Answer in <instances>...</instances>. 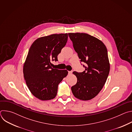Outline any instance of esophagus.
<instances>
[{
    "mask_svg": "<svg viewBox=\"0 0 132 132\" xmlns=\"http://www.w3.org/2000/svg\"><path fill=\"white\" fill-rule=\"evenodd\" d=\"M72 73V71H68V74L69 75H71Z\"/></svg>",
    "mask_w": 132,
    "mask_h": 132,
    "instance_id": "34e87169",
    "label": "esophagus"
}]
</instances>
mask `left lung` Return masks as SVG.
<instances>
[{
	"instance_id": "8db88e82",
	"label": "left lung",
	"mask_w": 132,
	"mask_h": 132,
	"mask_svg": "<svg viewBox=\"0 0 132 132\" xmlns=\"http://www.w3.org/2000/svg\"><path fill=\"white\" fill-rule=\"evenodd\" d=\"M69 37L80 61L86 64L82 72L73 71L76 84L71 87L73 96L81 100L95 98L102 90L110 71L107 49L99 39L84 33H69Z\"/></svg>"
}]
</instances>
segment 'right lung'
I'll use <instances>...</instances> for the list:
<instances>
[{
	"instance_id": "1",
	"label": "right lung",
	"mask_w": 132,
	"mask_h": 132,
	"mask_svg": "<svg viewBox=\"0 0 132 132\" xmlns=\"http://www.w3.org/2000/svg\"><path fill=\"white\" fill-rule=\"evenodd\" d=\"M67 33L53 34L39 37L31 45L23 68L26 84L32 95L42 101L50 100L57 95L59 84L68 71L52 67V61L65 46Z\"/></svg>"
}]
</instances>
